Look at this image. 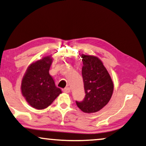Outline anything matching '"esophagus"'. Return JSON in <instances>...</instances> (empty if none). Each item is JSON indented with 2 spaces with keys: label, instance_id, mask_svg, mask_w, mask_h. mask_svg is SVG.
Returning <instances> with one entry per match:
<instances>
[{
  "label": "esophagus",
  "instance_id": "34e87169",
  "mask_svg": "<svg viewBox=\"0 0 146 146\" xmlns=\"http://www.w3.org/2000/svg\"><path fill=\"white\" fill-rule=\"evenodd\" d=\"M62 92H64V93H70V88L68 87V88H66L63 89Z\"/></svg>",
  "mask_w": 146,
  "mask_h": 146
}]
</instances>
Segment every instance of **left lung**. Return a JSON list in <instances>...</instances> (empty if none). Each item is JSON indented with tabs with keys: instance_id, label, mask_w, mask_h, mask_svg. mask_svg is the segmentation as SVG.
Instances as JSON below:
<instances>
[{
	"instance_id": "8db88e82",
	"label": "left lung",
	"mask_w": 146,
	"mask_h": 146,
	"mask_svg": "<svg viewBox=\"0 0 146 146\" xmlns=\"http://www.w3.org/2000/svg\"><path fill=\"white\" fill-rule=\"evenodd\" d=\"M82 58L84 64L82 74L86 95L83 101H76V103L84 113H96L109 103L113 94V83L98 57L82 54Z\"/></svg>"
}]
</instances>
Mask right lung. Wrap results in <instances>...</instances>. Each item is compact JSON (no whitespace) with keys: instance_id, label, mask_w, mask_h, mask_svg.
Segmentation results:
<instances>
[{"instance_id":"obj_1","label":"right lung","mask_w":146,"mask_h":146,"mask_svg":"<svg viewBox=\"0 0 146 146\" xmlns=\"http://www.w3.org/2000/svg\"><path fill=\"white\" fill-rule=\"evenodd\" d=\"M52 63L50 56L33 63L27 68L21 86L22 95L33 108L43 109L53 102L61 94L56 87L48 71Z\"/></svg>"}]
</instances>
